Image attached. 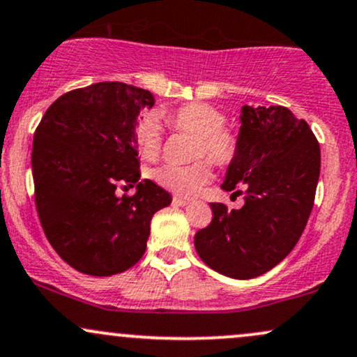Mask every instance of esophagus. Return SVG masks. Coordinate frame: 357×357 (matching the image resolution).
Wrapping results in <instances>:
<instances>
[{
  "mask_svg": "<svg viewBox=\"0 0 357 357\" xmlns=\"http://www.w3.org/2000/svg\"><path fill=\"white\" fill-rule=\"evenodd\" d=\"M190 203H191V201L190 199H184V197H178V196L173 197V204L174 206H181V208H183V206H188Z\"/></svg>",
  "mask_w": 357,
  "mask_h": 357,
  "instance_id": "obj_1",
  "label": "esophagus"
}]
</instances>
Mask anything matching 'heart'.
Segmentation results:
<instances>
[{"instance_id":"obj_1","label":"heart","mask_w":357,"mask_h":357,"mask_svg":"<svg viewBox=\"0 0 357 357\" xmlns=\"http://www.w3.org/2000/svg\"><path fill=\"white\" fill-rule=\"evenodd\" d=\"M166 124L173 131L196 136L195 156L208 158L213 165L227 166L239 154L238 132L226 126V114L208 102H190L165 114ZM137 148L146 160H154L161 153L162 132L156 116L144 114L135 126ZM209 161L192 165H162L153 176L158 184L179 196H192L211 181Z\"/></svg>"}]
</instances>
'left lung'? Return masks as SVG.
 <instances>
[{
    "label": "left lung",
    "instance_id": "obj_1",
    "mask_svg": "<svg viewBox=\"0 0 357 357\" xmlns=\"http://www.w3.org/2000/svg\"><path fill=\"white\" fill-rule=\"evenodd\" d=\"M319 171V143L304 119L284 106H243L239 154L221 188L244 195V206L211 203V222L195 236L201 259L234 279L273 269L301 238Z\"/></svg>",
    "mask_w": 357,
    "mask_h": 357
}]
</instances>
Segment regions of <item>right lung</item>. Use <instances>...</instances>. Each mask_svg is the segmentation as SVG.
Masks as SVG:
<instances>
[{
    "instance_id": "add662e5",
    "label": "right lung",
    "mask_w": 357,
    "mask_h": 357,
    "mask_svg": "<svg viewBox=\"0 0 357 357\" xmlns=\"http://www.w3.org/2000/svg\"><path fill=\"white\" fill-rule=\"evenodd\" d=\"M148 89L105 81L63 94L34 131V203L54 251L76 271L113 276L146 251L154 213L169 192L139 181L135 126L141 108H153ZM119 183L137 186L118 197Z\"/></svg>"
}]
</instances>
